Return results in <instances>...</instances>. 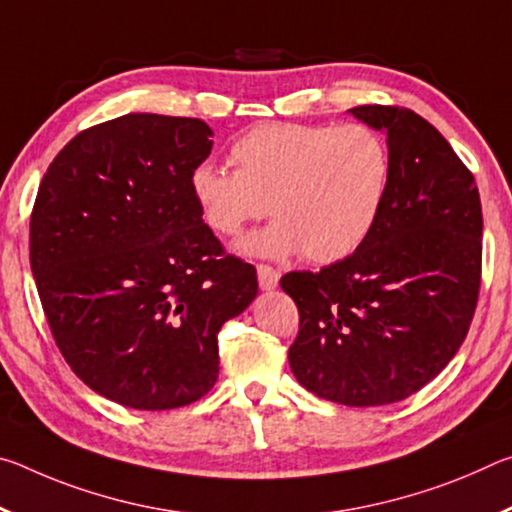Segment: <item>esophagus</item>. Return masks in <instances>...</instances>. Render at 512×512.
Masks as SVG:
<instances>
[{"label": "esophagus", "instance_id": "obj_1", "mask_svg": "<svg viewBox=\"0 0 512 512\" xmlns=\"http://www.w3.org/2000/svg\"><path fill=\"white\" fill-rule=\"evenodd\" d=\"M257 280H259V287L264 291H271L277 287V280H280V271L268 264H257Z\"/></svg>", "mask_w": 512, "mask_h": 512}]
</instances>
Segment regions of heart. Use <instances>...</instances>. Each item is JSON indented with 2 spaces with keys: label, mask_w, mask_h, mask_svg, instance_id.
Returning a JSON list of instances; mask_svg holds the SVG:
<instances>
[{
  "label": "heart",
  "mask_w": 512,
  "mask_h": 512,
  "mask_svg": "<svg viewBox=\"0 0 512 512\" xmlns=\"http://www.w3.org/2000/svg\"><path fill=\"white\" fill-rule=\"evenodd\" d=\"M228 158L235 171L201 164L192 173L203 221L230 237L268 212L277 221L244 246L300 250L314 264L339 262L370 237L393 176L386 140L363 124H262L239 135Z\"/></svg>",
  "instance_id": "obj_1"
}]
</instances>
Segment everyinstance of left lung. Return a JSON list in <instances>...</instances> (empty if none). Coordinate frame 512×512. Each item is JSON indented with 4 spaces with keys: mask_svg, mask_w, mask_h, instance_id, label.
<instances>
[{
    "mask_svg": "<svg viewBox=\"0 0 512 512\" xmlns=\"http://www.w3.org/2000/svg\"><path fill=\"white\" fill-rule=\"evenodd\" d=\"M386 133L393 176L370 237L339 262L282 275L300 327L296 379L323 400H406L443 370L472 325L481 289L483 216L472 171L402 106L350 110Z\"/></svg>",
    "mask_w": 512,
    "mask_h": 512,
    "instance_id": "obj_1",
    "label": "left lung"
}]
</instances>
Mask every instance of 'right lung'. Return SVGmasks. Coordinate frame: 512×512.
<instances>
[{
    "label": "right lung",
    "instance_id": "add662e5",
    "mask_svg": "<svg viewBox=\"0 0 512 512\" xmlns=\"http://www.w3.org/2000/svg\"><path fill=\"white\" fill-rule=\"evenodd\" d=\"M203 119L151 112L72 137L33 203L29 257L51 336L92 391L121 406H187L219 377V332L257 296L253 264L203 223L192 173Z\"/></svg>",
    "mask_w": 512,
    "mask_h": 512
}]
</instances>
